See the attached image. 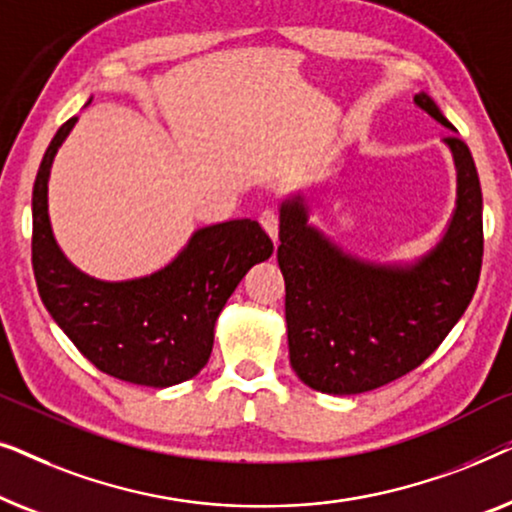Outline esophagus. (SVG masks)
Wrapping results in <instances>:
<instances>
[{
	"label": "esophagus",
	"instance_id": "obj_1",
	"mask_svg": "<svg viewBox=\"0 0 512 512\" xmlns=\"http://www.w3.org/2000/svg\"><path fill=\"white\" fill-rule=\"evenodd\" d=\"M261 226L265 233L270 235V240L277 244L279 240V216L277 212H272V209H265V212L261 214Z\"/></svg>",
	"mask_w": 512,
	"mask_h": 512
}]
</instances>
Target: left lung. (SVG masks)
<instances>
[{
    "instance_id": "left-lung-1",
    "label": "left lung",
    "mask_w": 512,
    "mask_h": 512,
    "mask_svg": "<svg viewBox=\"0 0 512 512\" xmlns=\"http://www.w3.org/2000/svg\"><path fill=\"white\" fill-rule=\"evenodd\" d=\"M415 104L454 130L426 93ZM457 170V200L440 240L412 263L349 254L310 221V200L279 205L277 261L286 284L291 368L333 396L373 391L424 363L471 303L482 265V191L468 146L443 139Z\"/></svg>"
}]
</instances>
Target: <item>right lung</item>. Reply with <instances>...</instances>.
Masks as SVG:
<instances>
[{
	"mask_svg": "<svg viewBox=\"0 0 512 512\" xmlns=\"http://www.w3.org/2000/svg\"><path fill=\"white\" fill-rule=\"evenodd\" d=\"M79 118L48 144L32 191V265L39 296L76 349L102 373L165 389L207 366L216 319L242 277L272 256L258 221L233 219L198 228L186 247L151 275L107 282L62 254L48 216L55 153Z\"/></svg>",
	"mask_w": 512,
	"mask_h": 512,
	"instance_id": "right-lung-1",
	"label": "right lung"
}]
</instances>
